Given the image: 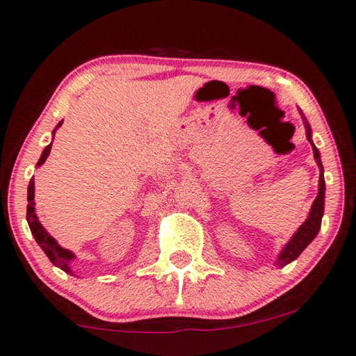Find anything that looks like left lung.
Returning a JSON list of instances; mask_svg holds the SVG:
<instances>
[{
  "mask_svg": "<svg viewBox=\"0 0 356 356\" xmlns=\"http://www.w3.org/2000/svg\"><path fill=\"white\" fill-rule=\"evenodd\" d=\"M306 123V121H305ZM306 136H308V140L313 145V152H314V159L318 162L319 168H321V177H319V193L318 197L314 199L313 207H311L309 217L306 218V222L298 228V232L291 236V240L286 243V246L282 250L279 259H277V266L284 267L289 264V262L295 261L298 257L306 246L309 245L311 241L314 240L316 235H318L319 228H321V220H323V213H324V191H325V183H324V168L323 163H321V157H319V150L316 149V145L311 140V129L309 124L306 123Z\"/></svg>",
  "mask_w": 356,
  "mask_h": 356,
  "instance_id": "8db88e82",
  "label": "left lung"
}]
</instances>
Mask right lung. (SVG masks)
I'll list each match as a JSON object with an SVG mask.
<instances>
[{"mask_svg":"<svg viewBox=\"0 0 356 356\" xmlns=\"http://www.w3.org/2000/svg\"><path fill=\"white\" fill-rule=\"evenodd\" d=\"M63 124V121H60L58 123L56 128H60V126ZM55 133V131H53ZM51 150V144H48L45 149H43L42 152V157L40 160H38L37 165H42L43 162H45L48 154H50ZM33 179H31V183H29V188H27V201H29V206H27V223L29 227H31V232L33 238H35V241L38 243V246L42 248L43 252L48 256V259L51 261V264H55L56 267H60L61 270L67 272V274H71L70 270V261L74 257V254H72L71 251L65 250V248H61L60 245H58L56 240L53 236H50L47 233L45 228L42 227V223L38 222V218L35 216V209H33Z\"/></svg>","mask_w":356,"mask_h":356,"instance_id":"add662e5","label":"right lung"}]
</instances>
